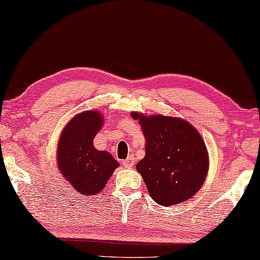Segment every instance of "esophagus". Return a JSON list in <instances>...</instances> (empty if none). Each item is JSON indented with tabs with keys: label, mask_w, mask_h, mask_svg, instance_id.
I'll return each instance as SVG.
<instances>
[{
	"label": "esophagus",
	"mask_w": 260,
	"mask_h": 260,
	"mask_svg": "<svg viewBox=\"0 0 260 260\" xmlns=\"http://www.w3.org/2000/svg\"><path fill=\"white\" fill-rule=\"evenodd\" d=\"M123 165L126 167V168H131L134 166V160L132 159V157H127L126 160L123 161Z\"/></svg>",
	"instance_id": "obj_1"
}]
</instances>
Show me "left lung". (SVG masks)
Masks as SVG:
<instances>
[{
    "mask_svg": "<svg viewBox=\"0 0 260 260\" xmlns=\"http://www.w3.org/2000/svg\"><path fill=\"white\" fill-rule=\"evenodd\" d=\"M139 119L145 137V156L136 165L152 200L171 206L194 196L208 171V154L201 134L187 120L176 117L144 116Z\"/></svg>",
    "mask_w": 260,
    "mask_h": 260,
    "instance_id": "1",
    "label": "left lung"
}]
</instances>
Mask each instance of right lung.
<instances>
[{"instance_id":"add662e5","label":"right lung","mask_w":260,"mask_h":260,"mask_svg":"<svg viewBox=\"0 0 260 260\" xmlns=\"http://www.w3.org/2000/svg\"><path fill=\"white\" fill-rule=\"evenodd\" d=\"M104 124L96 110L76 115L65 126L57 146V166L60 174L82 195H95L119 164L109 152L98 151L93 140Z\"/></svg>"}]
</instances>
